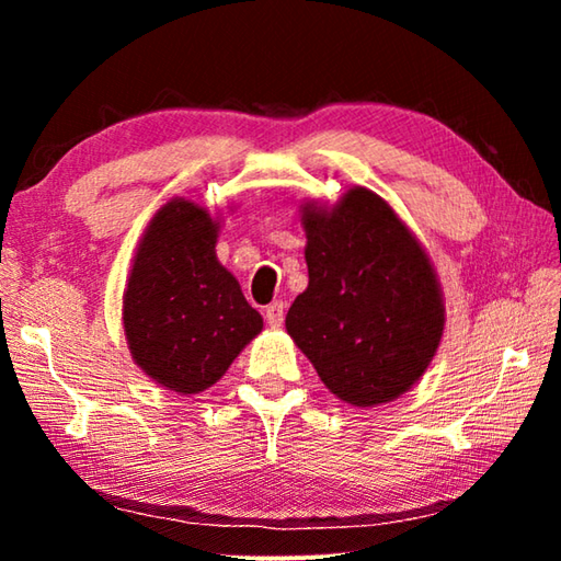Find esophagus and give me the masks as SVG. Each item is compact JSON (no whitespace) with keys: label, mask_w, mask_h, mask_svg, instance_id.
<instances>
[{"label":"esophagus","mask_w":561,"mask_h":561,"mask_svg":"<svg viewBox=\"0 0 561 561\" xmlns=\"http://www.w3.org/2000/svg\"><path fill=\"white\" fill-rule=\"evenodd\" d=\"M264 319H267V324L272 329H279L284 324V304L282 301L270 304L267 311H264Z\"/></svg>","instance_id":"34e87169"}]
</instances>
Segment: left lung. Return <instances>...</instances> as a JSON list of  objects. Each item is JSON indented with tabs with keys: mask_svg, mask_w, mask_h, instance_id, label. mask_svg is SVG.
<instances>
[{
	"mask_svg": "<svg viewBox=\"0 0 561 561\" xmlns=\"http://www.w3.org/2000/svg\"><path fill=\"white\" fill-rule=\"evenodd\" d=\"M299 213L309 287L287 311V334L341 401H396L431 366L445 329L428 252L368 187L346 190L334 205L304 203Z\"/></svg>",
	"mask_w": 561,
	"mask_h": 561,
	"instance_id": "1",
	"label": "left lung"
}]
</instances>
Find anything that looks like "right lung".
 <instances>
[{
	"label": "right lung",
	"mask_w": 561,
	"mask_h": 561,
	"mask_svg": "<svg viewBox=\"0 0 561 561\" xmlns=\"http://www.w3.org/2000/svg\"><path fill=\"white\" fill-rule=\"evenodd\" d=\"M220 220L173 197L136 247L123 291V331L148 378L180 396L215 386L264 321L215 254Z\"/></svg>",
	"instance_id": "1"
}]
</instances>
